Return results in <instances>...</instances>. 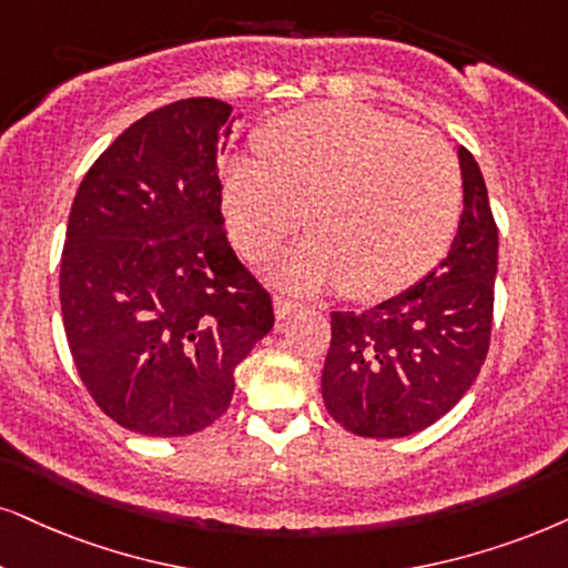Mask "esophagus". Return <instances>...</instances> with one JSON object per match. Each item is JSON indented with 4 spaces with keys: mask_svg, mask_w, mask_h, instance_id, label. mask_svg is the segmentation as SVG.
Masks as SVG:
<instances>
[{
    "mask_svg": "<svg viewBox=\"0 0 568 568\" xmlns=\"http://www.w3.org/2000/svg\"><path fill=\"white\" fill-rule=\"evenodd\" d=\"M296 306H298V301H293L288 296H275V317L285 320L291 312H296Z\"/></svg>",
    "mask_w": 568,
    "mask_h": 568,
    "instance_id": "obj_1",
    "label": "esophagus"
}]
</instances>
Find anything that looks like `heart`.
Returning <instances> with one entry per match:
<instances>
[{"label": "heart", "instance_id": "b5f03b06", "mask_svg": "<svg viewBox=\"0 0 568 568\" xmlns=\"http://www.w3.org/2000/svg\"><path fill=\"white\" fill-rule=\"evenodd\" d=\"M262 162L222 172V212L235 248L262 262L304 225L314 241L298 283H341L358 301L419 283L454 241L464 206L456 154L433 133L362 104L285 112L260 135Z\"/></svg>", "mask_w": 568, "mask_h": 568}]
</instances>
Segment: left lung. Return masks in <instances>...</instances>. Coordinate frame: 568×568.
Wrapping results in <instances>:
<instances>
[{"label":"left lung","instance_id":"1","mask_svg":"<svg viewBox=\"0 0 568 568\" xmlns=\"http://www.w3.org/2000/svg\"><path fill=\"white\" fill-rule=\"evenodd\" d=\"M464 212L448 256L414 288L367 312H333L322 398L362 437H406L454 408L493 335L498 225L469 149H458Z\"/></svg>","mask_w":568,"mask_h":568}]
</instances>
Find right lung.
<instances>
[{
  "instance_id": "right-lung-1",
  "label": "right lung",
  "mask_w": 568,
  "mask_h": 568,
  "mask_svg": "<svg viewBox=\"0 0 568 568\" xmlns=\"http://www.w3.org/2000/svg\"><path fill=\"white\" fill-rule=\"evenodd\" d=\"M233 106L196 97L143 114L70 206L60 304L85 390L120 427L181 437L231 406L235 367L275 325L227 243L217 154Z\"/></svg>"
}]
</instances>
